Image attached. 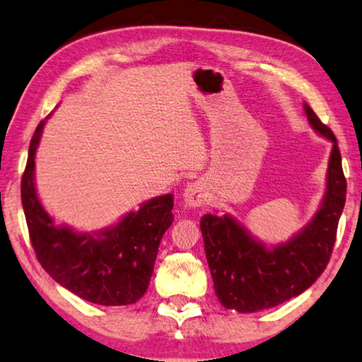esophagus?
I'll list each match as a JSON object with an SVG mask.
<instances>
[{"label":"esophagus","mask_w":362,"mask_h":362,"mask_svg":"<svg viewBox=\"0 0 362 362\" xmlns=\"http://www.w3.org/2000/svg\"><path fill=\"white\" fill-rule=\"evenodd\" d=\"M206 197V187L203 185L202 182L190 183V185L185 188V192H183V202H185V205L190 208H198L205 205Z\"/></svg>","instance_id":"esophagus-1"}]
</instances>
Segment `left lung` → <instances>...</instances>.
<instances>
[{
	"mask_svg": "<svg viewBox=\"0 0 362 362\" xmlns=\"http://www.w3.org/2000/svg\"><path fill=\"white\" fill-rule=\"evenodd\" d=\"M305 113L313 129L333 142V149L322 208L303 231L288 243L267 249L230 216H202L200 228L215 293L228 310L252 313L297 297L322 276L332 257L346 202V179L333 131L308 105Z\"/></svg>",
	"mask_w": 362,
	"mask_h": 362,
	"instance_id": "obj_1",
	"label": "left lung"
}]
</instances>
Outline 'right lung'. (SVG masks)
<instances>
[{
    "label": "right lung",
    "instance_id": "obj_1",
    "mask_svg": "<svg viewBox=\"0 0 362 362\" xmlns=\"http://www.w3.org/2000/svg\"><path fill=\"white\" fill-rule=\"evenodd\" d=\"M44 121L30 139L21 180V200L30 244L44 271L91 303L119 307L139 300L149 287L160 239L174 221V197L152 198L118 225L98 234L55 226L34 187V154Z\"/></svg>",
    "mask_w": 362,
    "mask_h": 362
}]
</instances>
